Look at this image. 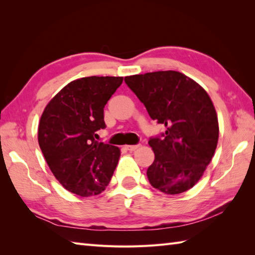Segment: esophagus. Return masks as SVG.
Wrapping results in <instances>:
<instances>
[{
    "label": "esophagus",
    "mask_w": 255,
    "mask_h": 255,
    "mask_svg": "<svg viewBox=\"0 0 255 255\" xmlns=\"http://www.w3.org/2000/svg\"><path fill=\"white\" fill-rule=\"evenodd\" d=\"M139 147H140L139 144H136V145H126V149L129 150V151H134V150H137Z\"/></svg>",
    "instance_id": "1"
}]
</instances>
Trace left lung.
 <instances>
[{
    "mask_svg": "<svg viewBox=\"0 0 255 255\" xmlns=\"http://www.w3.org/2000/svg\"><path fill=\"white\" fill-rule=\"evenodd\" d=\"M150 117L165 126L162 138L149 140L154 161L149 182L167 195L192 188L213 159L219 124L213 101L202 86L177 71H156L125 78Z\"/></svg>",
    "mask_w": 255,
    "mask_h": 255,
    "instance_id": "left-lung-1",
    "label": "left lung"
}]
</instances>
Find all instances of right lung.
<instances>
[{
    "label": "right lung",
    "instance_id": "add662e5",
    "mask_svg": "<svg viewBox=\"0 0 255 255\" xmlns=\"http://www.w3.org/2000/svg\"><path fill=\"white\" fill-rule=\"evenodd\" d=\"M123 77H86L68 83L41 114L38 143L59 183L81 197L101 194L116 169L121 149L97 142L104 107Z\"/></svg>",
    "mask_w": 255,
    "mask_h": 255
}]
</instances>
